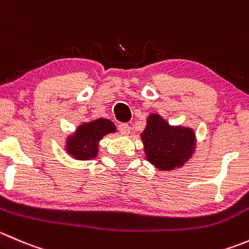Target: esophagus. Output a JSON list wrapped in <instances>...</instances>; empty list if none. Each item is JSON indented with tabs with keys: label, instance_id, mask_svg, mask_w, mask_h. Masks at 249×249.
Masks as SVG:
<instances>
[{
	"label": "esophagus",
	"instance_id": "obj_1",
	"mask_svg": "<svg viewBox=\"0 0 249 249\" xmlns=\"http://www.w3.org/2000/svg\"><path fill=\"white\" fill-rule=\"evenodd\" d=\"M118 127H119V131L122 132L123 135H129L130 134V130H131L130 125L126 124V123H123V124H120Z\"/></svg>",
	"mask_w": 249,
	"mask_h": 249
}]
</instances>
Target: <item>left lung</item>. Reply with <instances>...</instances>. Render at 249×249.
I'll list each match as a JSON object with an SVG mask.
<instances>
[{
  "label": "left lung",
  "mask_w": 249,
  "mask_h": 249,
  "mask_svg": "<svg viewBox=\"0 0 249 249\" xmlns=\"http://www.w3.org/2000/svg\"><path fill=\"white\" fill-rule=\"evenodd\" d=\"M146 158L160 171L181 168L194 156L196 134L191 127L170 125L159 114H149L141 132Z\"/></svg>",
  "instance_id": "1"
}]
</instances>
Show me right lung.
<instances>
[{"mask_svg": "<svg viewBox=\"0 0 249 249\" xmlns=\"http://www.w3.org/2000/svg\"><path fill=\"white\" fill-rule=\"evenodd\" d=\"M117 131V126L109 119L98 118L83 123L75 132L67 137L66 151L76 160H91L98 154V146L103 136Z\"/></svg>", "mask_w": 249, "mask_h": 249, "instance_id": "obj_1", "label": "right lung"}]
</instances>
